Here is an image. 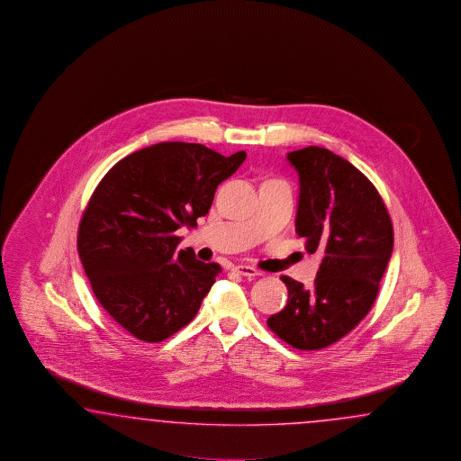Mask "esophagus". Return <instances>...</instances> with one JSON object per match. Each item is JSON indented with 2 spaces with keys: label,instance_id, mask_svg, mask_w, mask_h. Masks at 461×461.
Segmentation results:
<instances>
[{
  "label": "esophagus",
  "instance_id": "esophagus-1",
  "mask_svg": "<svg viewBox=\"0 0 461 461\" xmlns=\"http://www.w3.org/2000/svg\"><path fill=\"white\" fill-rule=\"evenodd\" d=\"M235 274L242 275V276H247V278H252V276H258L260 272L254 268V267H250V265H235L234 268Z\"/></svg>",
  "mask_w": 461,
  "mask_h": 461
}]
</instances>
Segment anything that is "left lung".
I'll return each instance as SVG.
<instances>
[{
    "label": "left lung",
    "mask_w": 461,
    "mask_h": 461,
    "mask_svg": "<svg viewBox=\"0 0 461 461\" xmlns=\"http://www.w3.org/2000/svg\"><path fill=\"white\" fill-rule=\"evenodd\" d=\"M300 181L296 234L323 260L312 288L282 276L288 303L267 324L302 351L336 343L361 323L379 292L393 249L391 217L373 183L326 148L286 155Z\"/></svg>",
    "instance_id": "obj_1"
}]
</instances>
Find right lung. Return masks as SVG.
<instances>
[{
    "label": "right lung",
    "mask_w": 461,
    "mask_h": 461,
    "mask_svg": "<svg viewBox=\"0 0 461 461\" xmlns=\"http://www.w3.org/2000/svg\"><path fill=\"white\" fill-rule=\"evenodd\" d=\"M247 153L163 141L120 159L98 183L78 226L77 249L98 303L141 341L186 326L221 272L179 250V227H196L217 186Z\"/></svg>",
    "instance_id": "right-lung-1"
}]
</instances>
